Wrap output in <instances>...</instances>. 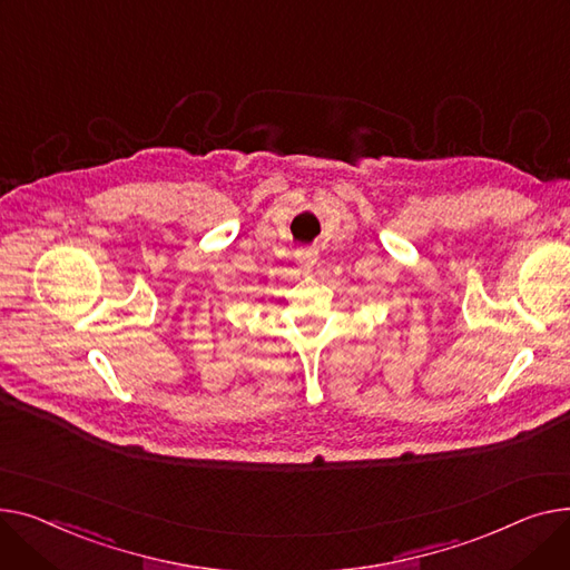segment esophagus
<instances>
[{
  "mask_svg": "<svg viewBox=\"0 0 570 570\" xmlns=\"http://www.w3.org/2000/svg\"><path fill=\"white\" fill-rule=\"evenodd\" d=\"M296 259H298V264H301V269H313L315 266V262H317V253L315 250H311V248H306V250H296Z\"/></svg>",
  "mask_w": 570,
  "mask_h": 570,
  "instance_id": "34e87169",
  "label": "esophagus"
}]
</instances>
